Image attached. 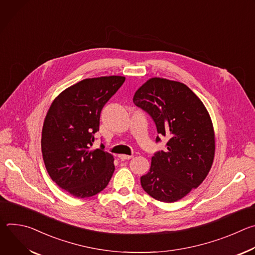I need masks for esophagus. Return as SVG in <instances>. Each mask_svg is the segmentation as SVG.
<instances>
[{
	"label": "esophagus",
	"instance_id": "obj_1",
	"mask_svg": "<svg viewBox=\"0 0 255 255\" xmlns=\"http://www.w3.org/2000/svg\"><path fill=\"white\" fill-rule=\"evenodd\" d=\"M118 157L122 160H128V159H131L133 156L132 155H126V154H120Z\"/></svg>",
	"mask_w": 255,
	"mask_h": 255
}]
</instances>
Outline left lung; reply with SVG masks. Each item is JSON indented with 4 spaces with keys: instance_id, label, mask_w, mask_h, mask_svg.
<instances>
[{
    "instance_id": "8db88e82",
    "label": "left lung",
    "mask_w": 255,
    "mask_h": 255,
    "mask_svg": "<svg viewBox=\"0 0 255 255\" xmlns=\"http://www.w3.org/2000/svg\"><path fill=\"white\" fill-rule=\"evenodd\" d=\"M133 102L152 117L157 133L169 138L165 151L152 156L149 171L141 176L143 190L164 203L183 199L203 183L213 164L215 132L209 112L185 84L162 78L145 82Z\"/></svg>"
}]
</instances>
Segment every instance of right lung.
Wrapping results in <instances>:
<instances>
[{
	"instance_id": "add662e5",
	"label": "right lung",
	"mask_w": 255,
	"mask_h": 255,
	"mask_svg": "<svg viewBox=\"0 0 255 255\" xmlns=\"http://www.w3.org/2000/svg\"><path fill=\"white\" fill-rule=\"evenodd\" d=\"M125 82L121 76L83 80L61 92L44 119L41 151L54 183L76 198L102 192L114 170V157L101 148L92 149L104 105Z\"/></svg>"
}]
</instances>
